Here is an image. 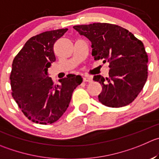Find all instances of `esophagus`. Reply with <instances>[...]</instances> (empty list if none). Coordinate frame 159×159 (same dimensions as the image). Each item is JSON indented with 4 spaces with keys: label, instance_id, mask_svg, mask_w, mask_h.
<instances>
[{
    "label": "esophagus",
    "instance_id": "esophagus-1",
    "mask_svg": "<svg viewBox=\"0 0 159 159\" xmlns=\"http://www.w3.org/2000/svg\"><path fill=\"white\" fill-rule=\"evenodd\" d=\"M83 81H85V82H92V78L89 76H85L84 77V78H83Z\"/></svg>",
    "mask_w": 159,
    "mask_h": 159
}]
</instances>
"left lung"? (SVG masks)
Returning a JSON list of instances; mask_svg holds the SVG:
<instances>
[{
    "mask_svg": "<svg viewBox=\"0 0 159 159\" xmlns=\"http://www.w3.org/2000/svg\"><path fill=\"white\" fill-rule=\"evenodd\" d=\"M92 43L95 61L109 63V78L100 75L93 80L102 87L98 100L109 107H123L131 103L148 78V55L144 44L127 29L109 23L74 26Z\"/></svg>",
    "mask_w": 159,
    "mask_h": 159,
    "instance_id": "1",
    "label": "left lung"
}]
</instances>
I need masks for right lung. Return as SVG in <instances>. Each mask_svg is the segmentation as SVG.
Wrapping results in <instances>:
<instances>
[{"label": "right lung", "mask_w": 159, "mask_h": 159, "mask_svg": "<svg viewBox=\"0 0 159 159\" xmlns=\"http://www.w3.org/2000/svg\"><path fill=\"white\" fill-rule=\"evenodd\" d=\"M67 29L47 31L25 43L12 63V96L23 113L32 122L53 124L65 112L73 91L82 82L80 75L70 74L53 84L48 68L56 61L53 46Z\"/></svg>", "instance_id": "1"}]
</instances>
